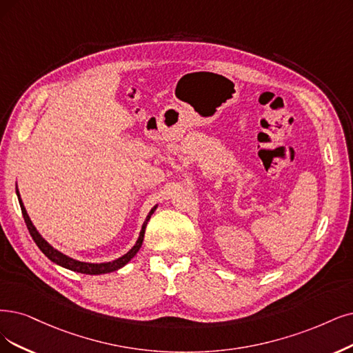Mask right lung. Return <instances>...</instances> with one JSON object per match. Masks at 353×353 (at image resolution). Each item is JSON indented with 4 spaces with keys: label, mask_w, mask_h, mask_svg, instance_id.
<instances>
[{
    "label": "right lung",
    "mask_w": 353,
    "mask_h": 353,
    "mask_svg": "<svg viewBox=\"0 0 353 353\" xmlns=\"http://www.w3.org/2000/svg\"><path fill=\"white\" fill-rule=\"evenodd\" d=\"M16 193H17V198H19V203H20V208H21V214H23V218H24V223L26 225H28V230L30 232V236L33 239V241L36 243V245L41 249V252L50 260V262H54L55 265H59L65 269H70L72 272H78V273H84V275H103V273H110V272H114L117 269L123 268L130 259H132L141 249L142 245V241H143V234H145V228H147V224L148 221L151 218V215L154 214V211L157 210V205L152 208V210L148 212L145 221H143V224L141 227V231H139V236H138V240L137 243L134 244L132 249H130L128 253H125L123 256L117 257L114 260H112V262H104V263H88V262H81V260H77V259H72L67 254H63L62 252L57 250L54 245H50L43 237L42 234L36 230V227L33 225L32 219L28 214V211H26L24 208V203L21 201V196H20V192L19 189L16 188Z\"/></svg>",
    "instance_id": "add662e5"
}]
</instances>
